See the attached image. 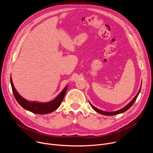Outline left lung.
<instances>
[{"instance_id":"8db88e82","label":"left lung","mask_w":153,"mask_h":153,"mask_svg":"<svg viewBox=\"0 0 153 153\" xmlns=\"http://www.w3.org/2000/svg\"><path fill=\"white\" fill-rule=\"evenodd\" d=\"M141 86L142 85L140 86V89L137 93V94L136 95V96L133 98V99L131 101L128 105H126L125 107L122 108V109H120V110H119L117 111H112V112H108V111H102V110H99V109L96 108L95 106H94L90 102V105L91 106V107L94 109V110H95L96 112H97L98 113H100L101 114H103V115H105V116H114V115H116V114H120V113H124L125 111H127L129 108H130L131 107V106L133 105V103L135 102L137 97H138L140 92V90H141Z\"/></svg>"}]
</instances>
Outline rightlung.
I'll return each mask as SVG.
<instances>
[{"label": "right lung", "instance_id": "1", "mask_svg": "<svg viewBox=\"0 0 153 153\" xmlns=\"http://www.w3.org/2000/svg\"><path fill=\"white\" fill-rule=\"evenodd\" d=\"M10 82L14 97L20 105L25 110L38 114H49L57 110L60 105L68 88V85H67L54 100L48 102H39L36 101L31 102L24 99L19 94L14 88L11 76L10 77Z\"/></svg>", "mask_w": 153, "mask_h": 153}]
</instances>
